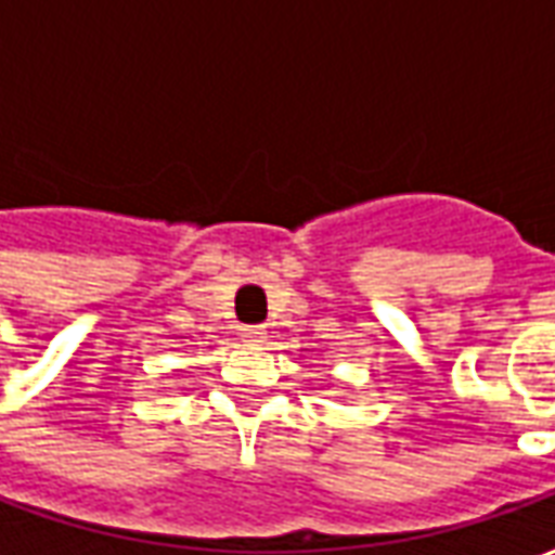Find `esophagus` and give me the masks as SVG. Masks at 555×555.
I'll use <instances>...</instances> for the list:
<instances>
[{"label": "esophagus", "instance_id": "34e87169", "mask_svg": "<svg viewBox=\"0 0 555 555\" xmlns=\"http://www.w3.org/2000/svg\"><path fill=\"white\" fill-rule=\"evenodd\" d=\"M241 338L246 341V345H261V341L267 338V330L264 326H243Z\"/></svg>", "mask_w": 555, "mask_h": 555}]
</instances>
